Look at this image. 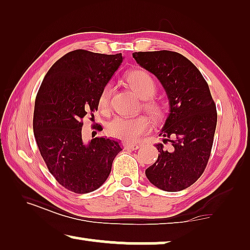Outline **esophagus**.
I'll use <instances>...</instances> for the list:
<instances>
[{"label":"esophagus","mask_w":250,"mask_h":250,"mask_svg":"<svg viewBox=\"0 0 250 250\" xmlns=\"http://www.w3.org/2000/svg\"><path fill=\"white\" fill-rule=\"evenodd\" d=\"M125 149H132V150H136L141 147V145L138 144H123Z\"/></svg>","instance_id":"esophagus-1"}]
</instances>
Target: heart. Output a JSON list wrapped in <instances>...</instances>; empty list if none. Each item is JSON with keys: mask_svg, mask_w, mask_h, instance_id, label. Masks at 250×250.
<instances>
[{"mask_svg": "<svg viewBox=\"0 0 250 250\" xmlns=\"http://www.w3.org/2000/svg\"><path fill=\"white\" fill-rule=\"evenodd\" d=\"M127 83L130 88L144 100V108L152 114L154 117H158L163 112L162 105L157 101L153 100L156 93V83L148 73L143 69H135L127 74ZM114 86L112 83H107L102 89L98 98V106L106 112L109 107L110 97H112ZM150 128V121L146 116L136 117H115L106 126V133L108 136L124 142H135L143 134Z\"/></svg>", "mask_w": 250, "mask_h": 250, "instance_id": "obj_1", "label": "heart"}]
</instances>
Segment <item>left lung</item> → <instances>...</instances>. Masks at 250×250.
<instances>
[{
	"mask_svg": "<svg viewBox=\"0 0 250 250\" xmlns=\"http://www.w3.org/2000/svg\"><path fill=\"white\" fill-rule=\"evenodd\" d=\"M140 66L157 77L167 94L169 113L157 144L158 158L145 170L154 186L179 191L202 176L210 156L217 110L202 73L185 56L171 51L135 52Z\"/></svg>",
	"mask_w": 250,
	"mask_h": 250,
	"instance_id": "1",
	"label": "left lung"
}]
</instances>
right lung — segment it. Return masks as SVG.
Listing matches in <instances>:
<instances>
[{"label":"right lung","instance_id":"1","mask_svg":"<svg viewBox=\"0 0 250 250\" xmlns=\"http://www.w3.org/2000/svg\"><path fill=\"white\" fill-rule=\"evenodd\" d=\"M124 57L72 51L48 69L35 100L33 129L50 173L76 194L96 190L107 179L121 152L120 143L104 137L82 138L83 118L98 108L102 89Z\"/></svg>","mask_w":250,"mask_h":250}]
</instances>
